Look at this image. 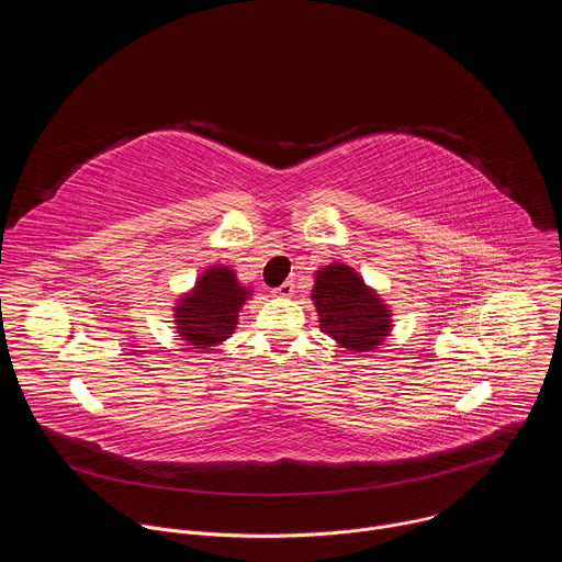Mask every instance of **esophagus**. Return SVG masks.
<instances>
[{"label": "esophagus", "mask_w": 562, "mask_h": 562, "mask_svg": "<svg viewBox=\"0 0 562 562\" xmlns=\"http://www.w3.org/2000/svg\"><path fill=\"white\" fill-rule=\"evenodd\" d=\"M293 282L291 280H286V282H282L278 289H273V295H278V297H291L293 295Z\"/></svg>", "instance_id": "1"}]
</instances>
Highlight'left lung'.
<instances>
[{
	"label": "left lung",
	"instance_id": "left-lung-1",
	"mask_svg": "<svg viewBox=\"0 0 562 562\" xmlns=\"http://www.w3.org/2000/svg\"><path fill=\"white\" fill-rule=\"evenodd\" d=\"M313 302L319 331L351 351H373L389 336V308L347 265H329L315 276Z\"/></svg>",
	"mask_w": 562,
	"mask_h": 562
}]
</instances>
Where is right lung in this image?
I'll list each match as a JSON object with an SVG mask.
<instances>
[{"label": "right lung", "mask_w": 562, "mask_h": 562, "mask_svg": "<svg viewBox=\"0 0 562 562\" xmlns=\"http://www.w3.org/2000/svg\"><path fill=\"white\" fill-rule=\"evenodd\" d=\"M249 289L239 286L235 273L226 267H211L195 282V289L176 306V325L191 347L209 349L235 331L237 311L245 304Z\"/></svg>", "instance_id": "right-lung-1"}]
</instances>
